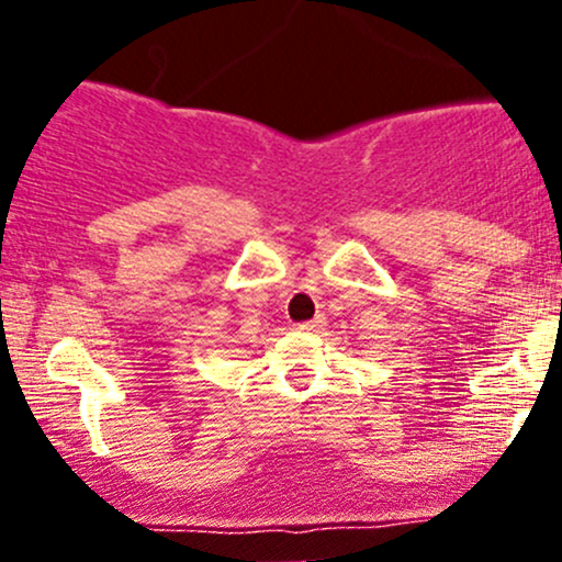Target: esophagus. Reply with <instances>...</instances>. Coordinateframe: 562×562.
Segmentation results:
<instances>
[{"mask_svg":"<svg viewBox=\"0 0 562 562\" xmlns=\"http://www.w3.org/2000/svg\"><path fill=\"white\" fill-rule=\"evenodd\" d=\"M301 330H306V333H317V330H322V327H325V317H314L312 322H301Z\"/></svg>","mask_w":562,"mask_h":562,"instance_id":"esophagus-1","label":"esophagus"}]
</instances>
